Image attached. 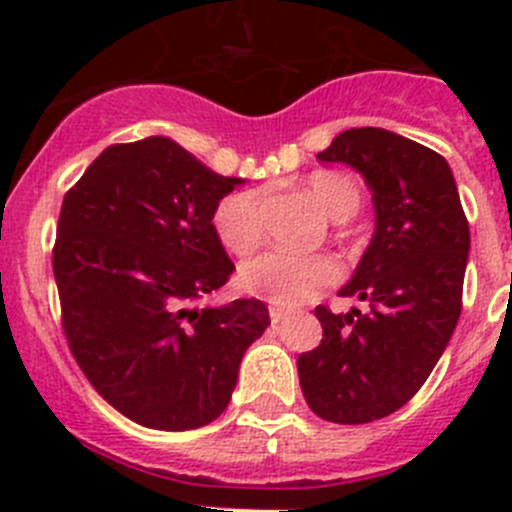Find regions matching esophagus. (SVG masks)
Masks as SVG:
<instances>
[{
	"label": "esophagus",
	"instance_id": "esophagus-1",
	"mask_svg": "<svg viewBox=\"0 0 512 512\" xmlns=\"http://www.w3.org/2000/svg\"><path fill=\"white\" fill-rule=\"evenodd\" d=\"M287 317V312L285 309H280V307H270V319H272V324H280L282 319Z\"/></svg>",
	"mask_w": 512,
	"mask_h": 512
}]
</instances>
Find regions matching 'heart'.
Segmentation results:
<instances>
[{"mask_svg": "<svg viewBox=\"0 0 512 512\" xmlns=\"http://www.w3.org/2000/svg\"><path fill=\"white\" fill-rule=\"evenodd\" d=\"M312 203L332 220H349L359 210V185L342 173H314L304 183ZM218 240L232 255H247L265 237L262 195L257 190H240L225 195L213 213ZM342 277V267L329 255H294L285 250H267L252 257L237 272L245 292L275 304H299L312 299L322 287Z\"/></svg>", "mask_w": 512, "mask_h": 512, "instance_id": "b5f03b06", "label": "heart"}]
</instances>
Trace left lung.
Segmentation results:
<instances>
[{
  "label": "left lung",
  "instance_id": "1",
  "mask_svg": "<svg viewBox=\"0 0 512 512\" xmlns=\"http://www.w3.org/2000/svg\"><path fill=\"white\" fill-rule=\"evenodd\" d=\"M317 158L359 170L376 213L374 237L339 289L369 309L319 304L322 342L297 359L309 409L354 426L399 411L441 359L461 317L471 232L451 165L411 138L349 128Z\"/></svg>",
  "mask_w": 512,
  "mask_h": 512
}]
</instances>
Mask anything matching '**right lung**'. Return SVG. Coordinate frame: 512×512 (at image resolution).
Listing matches in <instances>:
<instances>
[{
    "mask_svg": "<svg viewBox=\"0 0 512 512\" xmlns=\"http://www.w3.org/2000/svg\"><path fill=\"white\" fill-rule=\"evenodd\" d=\"M240 183L151 136L108 146L64 195L54 277L69 349L98 394L146 428L215 421L270 327L260 299L195 307L235 270L213 213Z\"/></svg>",
    "mask_w": 512,
    "mask_h": 512,
    "instance_id": "add662e5",
    "label": "right lung"
}]
</instances>
